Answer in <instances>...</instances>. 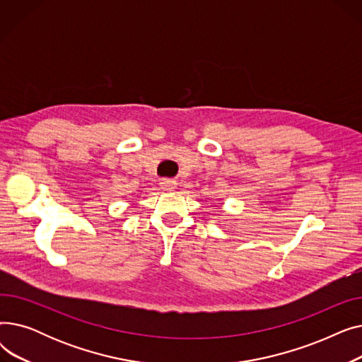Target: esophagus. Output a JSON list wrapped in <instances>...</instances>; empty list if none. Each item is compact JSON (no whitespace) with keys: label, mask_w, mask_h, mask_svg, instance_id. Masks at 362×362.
Here are the masks:
<instances>
[{"label":"esophagus","mask_w":362,"mask_h":362,"mask_svg":"<svg viewBox=\"0 0 362 362\" xmlns=\"http://www.w3.org/2000/svg\"><path fill=\"white\" fill-rule=\"evenodd\" d=\"M160 186H161V189H164V191H173V189L176 187V182L170 180V179H164L160 182Z\"/></svg>","instance_id":"obj_1"}]
</instances>
